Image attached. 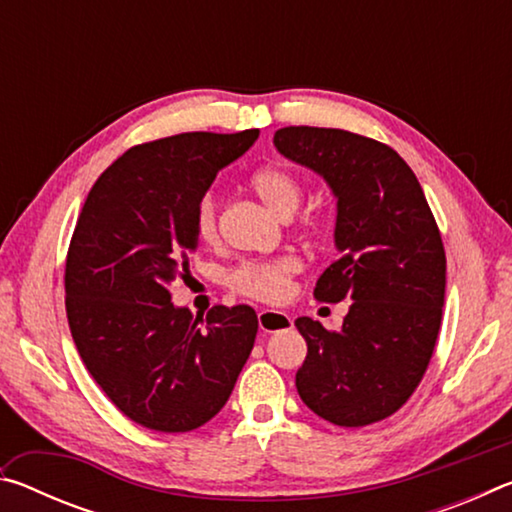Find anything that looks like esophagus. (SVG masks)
I'll return each instance as SVG.
<instances>
[{
    "label": "esophagus",
    "instance_id": "1",
    "mask_svg": "<svg viewBox=\"0 0 512 512\" xmlns=\"http://www.w3.org/2000/svg\"><path fill=\"white\" fill-rule=\"evenodd\" d=\"M259 320V329L262 332H280V329H289L293 327V320L289 314H284V311H273V309H262L257 314Z\"/></svg>",
    "mask_w": 512,
    "mask_h": 512
}]
</instances>
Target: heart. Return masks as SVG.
Wrapping results in <instances>:
<instances>
[{
	"label": "heart",
	"instance_id": "b5f03b06",
	"mask_svg": "<svg viewBox=\"0 0 512 512\" xmlns=\"http://www.w3.org/2000/svg\"><path fill=\"white\" fill-rule=\"evenodd\" d=\"M255 194L280 219H289L302 201V187L298 178L280 167H264L250 178ZM196 232L205 244L219 237V201L205 194L196 207ZM298 262L293 257H277L268 262H246L230 275L232 291L246 298L262 302H280L287 298L291 277L298 273Z\"/></svg>",
	"mask_w": 512,
	"mask_h": 512
}]
</instances>
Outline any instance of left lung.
I'll return each instance as SVG.
<instances>
[{"mask_svg": "<svg viewBox=\"0 0 512 512\" xmlns=\"http://www.w3.org/2000/svg\"><path fill=\"white\" fill-rule=\"evenodd\" d=\"M273 144L332 189L341 257L314 296L352 300L336 332L296 320L307 341L296 388L323 420L366 427L400 409L429 366L445 305L443 239L418 178L391 146L314 126L280 128Z\"/></svg>", "mask_w": 512, "mask_h": 512, "instance_id": "1", "label": "left lung"}]
</instances>
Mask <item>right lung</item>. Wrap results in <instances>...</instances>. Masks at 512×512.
Instances as JSON below:
<instances>
[{"instance_id":"1","label":"right lung","mask_w":512,"mask_h":512,"mask_svg":"<svg viewBox=\"0 0 512 512\" xmlns=\"http://www.w3.org/2000/svg\"><path fill=\"white\" fill-rule=\"evenodd\" d=\"M257 137L180 133L133 146L101 173L76 221L65 264L72 339L112 404L146 429L210 422L255 345L253 307L194 316L169 287L198 248V203Z\"/></svg>"}]
</instances>
